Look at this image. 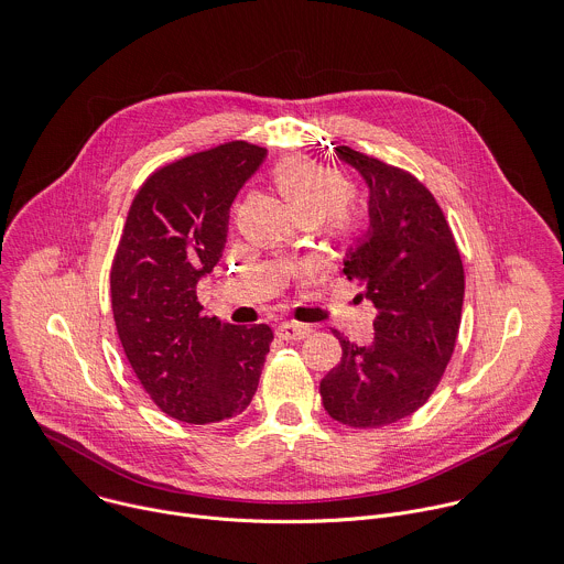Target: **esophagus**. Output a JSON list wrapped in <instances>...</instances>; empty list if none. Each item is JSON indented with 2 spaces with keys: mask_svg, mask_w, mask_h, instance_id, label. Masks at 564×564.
I'll return each mask as SVG.
<instances>
[{
  "mask_svg": "<svg viewBox=\"0 0 564 564\" xmlns=\"http://www.w3.org/2000/svg\"><path fill=\"white\" fill-rule=\"evenodd\" d=\"M313 328L308 324H300V322H282L278 326V337L282 340H304V337L311 333Z\"/></svg>",
  "mask_w": 564,
  "mask_h": 564,
  "instance_id": "esophagus-1",
  "label": "esophagus"
}]
</instances>
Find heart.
Returning <instances> with one entry per match:
<instances>
[{"label":"heart","instance_id":"1","mask_svg":"<svg viewBox=\"0 0 564 564\" xmlns=\"http://www.w3.org/2000/svg\"><path fill=\"white\" fill-rule=\"evenodd\" d=\"M273 182L300 221H317L337 240H351L362 227V213L347 202L349 184L330 166L302 155H289L273 169Z\"/></svg>","mask_w":564,"mask_h":564}]
</instances>
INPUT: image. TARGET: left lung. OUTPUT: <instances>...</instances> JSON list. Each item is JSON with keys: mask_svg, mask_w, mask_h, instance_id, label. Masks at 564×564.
I'll return each instance as SVG.
<instances>
[{"mask_svg": "<svg viewBox=\"0 0 564 564\" xmlns=\"http://www.w3.org/2000/svg\"><path fill=\"white\" fill-rule=\"evenodd\" d=\"M335 153L369 188V229L343 271L378 315L367 345L333 330L343 360L319 395L333 420L378 429L417 411L440 384L460 328L465 269L442 208L417 177L349 147Z\"/></svg>", "mask_w": 564, "mask_h": 564, "instance_id": "1", "label": "left lung"}]
</instances>
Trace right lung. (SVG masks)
Returning <instances> with one entry per match:
<instances>
[{
	"label": "right lung",
	"mask_w": 564,
	"mask_h": 564,
	"mask_svg": "<svg viewBox=\"0 0 564 564\" xmlns=\"http://www.w3.org/2000/svg\"><path fill=\"white\" fill-rule=\"evenodd\" d=\"M264 158L262 147L229 142L158 169L138 191L112 258L124 354L151 400L182 422L236 417L258 391L273 330L202 315L197 282L219 262L231 204Z\"/></svg>",
	"instance_id": "1"
}]
</instances>
